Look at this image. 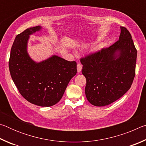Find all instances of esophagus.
Returning a JSON list of instances; mask_svg holds the SVG:
<instances>
[{"label":"esophagus","instance_id":"1","mask_svg":"<svg viewBox=\"0 0 146 146\" xmlns=\"http://www.w3.org/2000/svg\"><path fill=\"white\" fill-rule=\"evenodd\" d=\"M76 67H77V71H78V73H80V71H81V70H82V65L81 64H77V66H76Z\"/></svg>","mask_w":146,"mask_h":146}]
</instances>
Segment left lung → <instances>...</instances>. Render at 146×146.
<instances>
[{
  "label": "left lung",
  "instance_id": "1",
  "mask_svg": "<svg viewBox=\"0 0 146 146\" xmlns=\"http://www.w3.org/2000/svg\"><path fill=\"white\" fill-rule=\"evenodd\" d=\"M137 51L127 29L120 26L119 39L112 46L80 59L86 78L85 93L95 106L114 102L129 90L135 75Z\"/></svg>",
  "mask_w": 146,
  "mask_h": 146
}]
</instances>
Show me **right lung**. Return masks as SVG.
<instances>
[{
    "instance_id": "obj_1",
    "label": "right lung",
    "mask_w": 146,
    "mask_h": 146,
    "mask_svg": "<svg viewBox=\"0 0 146 146\" xmlns=\"http://www.w3.org/2000/svg\"><path fill=\"white\" fill-rule=\"evenodd\" d=\"M41 29L37 26L17 35L11 49L9 69L12 80L26 100L35 105L49 107L60 101L77 70L75 61H68L57 55L39 62L30 57L29 38Z\"/></svg>"
}]
</instances>
